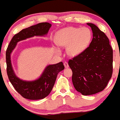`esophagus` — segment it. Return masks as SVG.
Wrapping results in <instances>:
<instances>
[{"instance_id": "obj_1", "label": "esophagus", "mask_w": 120, "mask_h": 120, "mask_svg": "<svg viewBox=\"0 0 120 120\" xmlns=\"http://www.w3.org/2000/svg\"><path fill=\"white\" fill-rule=\"evenodd\" d=\"M64 66L65 68H68L69 67V64H68V63L66 62V61H65V62L64 63Z\"/></svg>"}]
</instances>
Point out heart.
Here are the masks:
<instances>
[{
  "label": "heart",
  "mask_w": 120,
  "mask_h": 120,
  "mask_svg": "<svg viewBox=\"0 0 120 120\" xmlns=\"http://www.w3.org/2000/svg\"><path fill=\"white\" fill-rule=\"evenodd\" d=\"M92 39L91 31L88 28L69 26L60 30L55 35L54 41L60 47H66L67 54L75 57L83 52ZM59 51L58 49H56Z\"/></svg>",
  "instance_id": "obj_1"
}]
</instances>
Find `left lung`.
I'll list each match as a JSON object with an SVG mask.
<instances>
[{
    "instance_id": "1",
    "label": "left lung",
    "mask_w": 120,
    "mask_h": 120,
    "mask_svg": "<svg viewBox=\"0 0 120 120\" xmlns=\"http://www.w3.org/2000/svg\"><path fill=\"white\" fill-rule=\"evenodd\" d=\"M87 25L93 33L89 46L68 62L73 72L74 87L83 95L104 90L112 74L113 51L109 39L95 24Z\"/></svg>"
}]
</instances>
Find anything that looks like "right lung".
<instances>
[{"instance_id":"1","label":"right lung","mask_w":120,"mask_h":120,"mask_svg":"<svg viewBox=\"0 0 120 120\" xmlns=\"http://www.w3.org/2000/svg\"><path fill=\"white\" fill-rule=\"evenodd\" d=\"M51 26L50 23L42 22L21 30L13 37L6 50V70L9 79L15 90L26 99L37 100L47 97L53 88L58 73L64 69V66L62 61L49 65L38 79L26 81L20 79L15 73L11 63V54L19 41L34 36H44L47 34Z\"/></svg>"}]
</instances>
